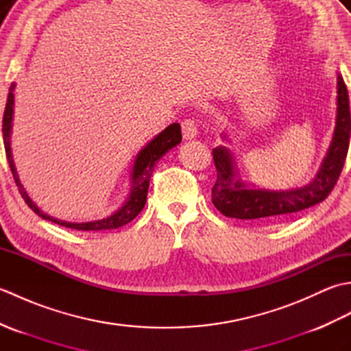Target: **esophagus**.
<instances>
[{
    "label": "esophagus",
    "instance_id": "obj_1",
    "mask_svg": "<svg viewBox=\"0 0 351 351\" xmlns=\"http://www.w3.org/2000/svg\"><path fill=\"white\" fill-rule=\"evenodd\" d=\"M182 126V136L185 140H193L197 136V122L195 119H185L181 123Z\"/></svg>",
    "mask_w": 351,
    "mask_h": 351
}]
</instances>
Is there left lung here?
<instances>
[{"mask_svg": "<svg viewBox=\"0 0 351 351\" xmlns=\"http://www.w3.org/2000/svg\"><path fill=\"white\" fill-rule=\"evenodd\" d=\"M351 131L348 92L344 80L337 77V122L327 154L314 180L289 190L253 189L240 180L232 154L226 146L213 149L217 181L213 187V204L226 217L252 220L291 219L306 208L314 206L333 190L348 152ZM226 138L225 134H221Z\"/></svg>", "mask_w": 351, "mask_h": 351, "instance_id": "obj_1", "label": "left lung"}]
</instances>
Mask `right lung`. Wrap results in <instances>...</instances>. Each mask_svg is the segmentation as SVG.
I'll return each instance as SVG.
<instances>
[{
    "label": "right lung",
    "instance_id": "1",
    "mask_svg": "<svg viewBox=\"0 0 351 351\" xmlns=\"http://www.w3.org/2000/svg\"><path fill=\"white\" fill-rule=\"evenodd\" d=\"M16 84L12 83L9 88V96H7V104L4 110V117H3V138H4V147H5V155L7 161H9L10 170L13 173V180L19 187L21 196L24 197L27 205L32 208V210L42 217L43 220H49L52 223H57V225L77 229V230H108V229H117L126 223H130L138 215V213L143 210L147 197V189H149V181H151L152 171L158 162L160 158H162L170 149H173L176 145L181 143L182 134H181V125L180 123H171L166 130L161 131L158 136H155L149 143L140 149L137 154L136 160H134V166L131 171V189L128 193V197L125 199L121 208H117L114 213L99 220L93 221H83V223H72V221H64L51 217V215L45 214L39 206H37L32 199H29L27 190L24 185L21 184L18 170L14 167L13 155H12V146H10V136H12V123H13V106H14V95L13 90Z\"/></svg>",
    "mask_w": 351,
    "mask_h": 351
}]
</instances>
